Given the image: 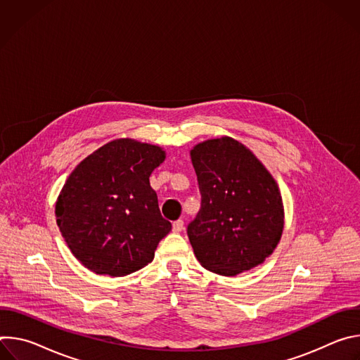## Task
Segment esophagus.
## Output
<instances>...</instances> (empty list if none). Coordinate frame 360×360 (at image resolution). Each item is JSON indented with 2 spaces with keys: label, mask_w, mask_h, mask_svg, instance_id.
<instances>
[{
  "label": "esophagus",
  "mask_w": 360,
  "mask_h": 360,
  "mask_svg": "<svg viewBox=\"0 0 360 360\" xmlns=\"http://www.w3.org/2000/svg\"><path fill=\"white\" fill-rule=\"evenodd\" d=\"M184 229V221L182 219H178L172 224V231L174 232H181Z\"/></svg>",
  "instance_id": "esophagus-1"
}]
</instances>
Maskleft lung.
<instances>
[{
	"label": "left lung",
	"instance_id": "left-lung-1",
	"mask_svg": "<svg viewBox=\"0 0 360 360\" xmlns=\"http://www.w3.org/2000/svg\"><path fill=\"white\" fill-rule=\"evenodd\" d=\"M191 161L200 210L186 232L199 264L222 276L264 264L283 232V203L274 176L231 136L195 145Z\"/></svg>",
	"mask_w": 360,
	"mask_h": 360
}]
</instances>
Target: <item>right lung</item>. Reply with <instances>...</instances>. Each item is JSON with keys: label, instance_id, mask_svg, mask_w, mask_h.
<instances>
[{"label": "right lung", "instance_id": "right-lung-1", "mask_svg": "<svg viewBox=\"0 0 360 360\" xmlns=\"http://www.w3.org/2000/svg\"><path fill=\"white\" fill-rule=\"evenodd\" d=\"M164 161L161 146L121 138L92 152L71 172L56 217L85 268L125 276L152 262L160 240L172 229L149 185L152 171Z\"/></svg>", "mask_w": 360, "mask_h": 360}]
</instances>
